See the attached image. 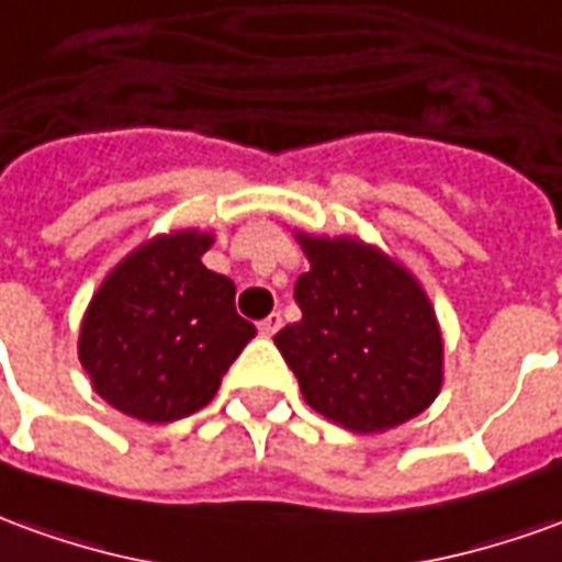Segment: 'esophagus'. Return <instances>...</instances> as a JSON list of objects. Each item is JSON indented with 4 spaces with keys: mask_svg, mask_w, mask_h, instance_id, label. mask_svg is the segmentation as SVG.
Instances as JSON below:
<instances>
[{
    "mask_svg": "<svg viewBox=\"0 0 562 562\" xmlns=\"http://www.w3.org/2000/svg\"><path fill=\"white\" fill-rule=\"evenodd\" d=\"M282 328V316L280 313H270V316H265V319L258 322V331H261V335L265 337H273L277 335V331H280Z\"/></svg>",
    "mask_w": 562,
    "mask_h": 562,
    "instance_id": "obj_1",
    "label": "esophagus"
}]
</instances>
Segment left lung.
Returning a JSON list of instances; mask_svg holds the SVG:
<instances>
[{"label": "left lung", "mask_w": 562, "mask_h": 562, "mask_svg": "<svg viewBox=\"0 0 562 562\" xmlns=\"http://www.w3.org/2000/svg\"><path fill=\"white\" fill-rule=\"evenodd\" d=\"M301 319L273 337L304 402L352 431H386L441 390V331L417 280L374 246L304 237Z\"/></svg>", "instance_id": "1"}]
</instances>
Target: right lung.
Returning <instances> with one entry per match:
<instances>
[{"instance_id": "right-lung-1", "label": "right lung", "mask_w": 562, "mask_h": 562, "mask_svg": "<svg viewBox=\"0 0 562 562\" xmlns=\"http://www.w3.org/2000/svg\"><path fill=\"white\" fill-rule=\"evenodd\" d=\"M210 243L198 231L145 243L90 301L78 359L93 390L127 417H191L255 337L234 307V282L200 261Z\"/></svg>"}]
</instances>
